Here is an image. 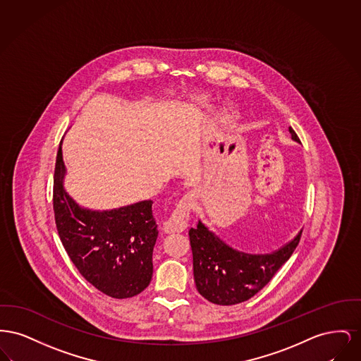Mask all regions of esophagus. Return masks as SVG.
I'll use <instances>...</instances> for the list:
<instances>
[{
  "label": "esophagus",
  "instance_id": "obj_1",
  "mask_svg": "<svg viewBox=\"0 0 361 361\" xmlns=\"http://www.w3.org/2000/svg\"><path fill=\"white\" fill-rule=\"evenodd\" d=\"M194 207V195L186 194L178 202L176 208L172 212L170 219L164 223V232L166 233H175L183 232L189 227L190 213Z\"/></svg>",
  "mask_w": 361,
  "mask_h": 361
}]
</instances>
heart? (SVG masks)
I'll return each mask as SVG.
<instances>
[{
  "mask_svg": "<svg viewBox=\"0 0 361 361\" xmlns=\"http://www.w3.org/2000/svg\"><path fill=\"white\" fill-rule=\"evenodd\" d=\"M223 122H224V123H226V125H228V123H229V122H231V115H229V114L224 115V116H223Z\"/></svg>",
  "mask_w": 361,
  "mask_h": 361,
  "instance_id": "heart-1",
  "label": "heart"
}]
</instances>
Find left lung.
Masks as SVG:
<instances>
[{"mask_svg":"<svg viewBox=\"0 0 361 361\" xmlns=\"http://www.w3.org/2000/svg\"><path fill=\"white\" fill-rule=\"evenodd\" d=\"M289 133L293 141H300L292 128ZM302 231L280 248L254 254L235 248L200 220L197 228L189 231L194 281L198 292L210 303L219 305H232L251 299L290 258L299 245Z\"/></svg>","mask_w":361,"mask_h":361,"instance_id":"obj_1","label":"left lung"}]
</instances>
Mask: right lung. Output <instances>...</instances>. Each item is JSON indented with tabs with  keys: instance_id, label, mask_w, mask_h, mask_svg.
<instances>
[{
	"instance_id": "add662e5",
	"label": "right lung",
	"mask_w": 361,
	"mask_h": 361,
	"mask_svg": "<svg viewBox=\"0 0 361 361\" xmlns=\"http://www.w3.org/2000/svg\"><path fill=\"white\" fill-rule=\"evenodd\" d=\"M59 144L53 207L61 242L80 274L114 299L133 298L152 280L153 247L159 231L152 201L91 210L81 208L63 188L65 164Z\"/></svg>"
}]
</instances>
